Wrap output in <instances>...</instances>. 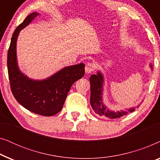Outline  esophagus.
Wrapping results in <instances>:
<instances>
[{"label": "esophagus", "instance_id": "esophagus-1", "mask_svg": "<svg viewBox=\"0 0 160 160\" xmlns=\"http://www.w3.org/2000/svg\"><path fill=\"white\" fill-rule=\"evenodd\" d=\"M93 68H94V66H93L92 63L88 62L86 65V66H85V73H90L91 72L93 71V70H94Z\"/></svg>", "mask_w": 160, "mask_h": 160}]
</instances>
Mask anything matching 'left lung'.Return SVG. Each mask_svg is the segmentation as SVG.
Instances as JSON below:
<instances>
[{"instance_id":"obj_1","label":"left lung","mask_w":160,"mask_h":160,"mask_svg":"<svg viewBox=\"0 0 160 160\" xmlns=\"http://www.w3.org/2000/svg\"><path fill=\"white\" fill-rule=\"evenodd\" d=\"M150 67L152 69V65ZM90 82V105L94 111L100 116H103L110 119H117L128 113L134 111L135 108H128V111H113L108 108L102 101V92H103L104 78L101 72L98 71L97 74H93L89 78Z\"/></svg>"}]
</instances>
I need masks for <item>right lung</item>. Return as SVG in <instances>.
<instances>
[{
	"label": "right lung",
	"instance_id": "add662e5",
	"mask_svg": "<svg viewBox=\"0 0 160 160\" xmlns=\"http://www.w3.org/2000/svg\"><path fill=\"white\" fill-rule=\"evenodd\" d=\"M39 14L28 15L14 30L8 51V78L13 95L19 104L32 113L51 117L60 112L73 84L84 76V63L61 69L43 80H33L22 73L17 59V40L21 30Z\"/></svg>",
	"mask_w": 160,
	"mask_h": 160
}]
</instances>
